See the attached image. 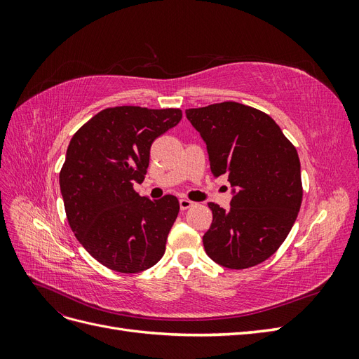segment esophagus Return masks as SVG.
Segmentation results:
<instances>
[{
    "label": "esophagus",
    "mask_w": 359,
    "mask_h": 359,
    "mask_svg": "<svg viewBox=\"0 0 359 359\" xmlns=\"http://www.w3.org/2000/svg\"><path fill=\"white\" fill-rule=\"evenodd\" d=\"M194 203L191 202V201H189V199H186V198H181L180 199V206H181V210H189V208H191Z\"/></svg>",
    "instance_id": "esophagus-1"
}]
</instances>
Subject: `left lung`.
<instances>
[{
	"label": "left lung",
	"instance_id": "1",
	"mask_svg": "<svg viewBox=\"0 0 359 359\" xmlns=\"http://www.w3.org/2000/svg\"><path fill=\"white\" fill-rule=\"evenodd\" d=\"M186 115L206 144L212 177L224 175L233 194L227 210L208 203L206 255L231 269L262 264L283 244L301 208L297 148L273 118L241 103H215Z\"/></svg>",
	"mask_w": 359,
	"mask_h": 359
}]
</instances>
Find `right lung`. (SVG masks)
<instances>
[{
    "label": "right lung",
    "mask_w": 359,
    "mask_h": 359,
    "mask_svg": "<svg viewBox=\"0 0 359 359\" xmlns=\"http://www.w3.org/2000/svg\"><path fill=\"white\" fill-rule=\"evenodd\" d=\"M180 109L107 107L70 140L60 189L74 236L95 260L123 274L156 265L180 212L172 194L139 196L154 140L175 127Z\"/></svg>",
    "instance_id": "add662e5"
}]
</instances>
